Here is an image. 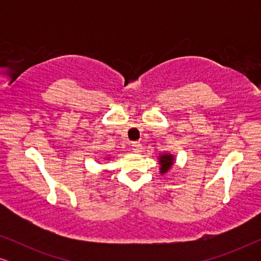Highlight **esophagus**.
I'll return each instance as SVG.
<instances>
[{
    "instance_id": "obj_1",
    "label": "esophagus",
    "mask_w": 261,
    "mask_h": 261,
    "mask_svg": "<svg viewBox=\"0 0 261 261\" xmlns=\"http://www.w3.org/2000/svg\"><path fill=\"white\" fill-rule=\"evenodd\" d=\"M132 149H133L135 153L141 152L142 151V145L139 144V142H132Z\"/></svg>"
}]
</instances>
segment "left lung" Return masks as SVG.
Returning a JSON list of instances; mask_svg holds the SVG:
<instances>
[{"label": "left lung", "mask_w": 261, "mask_h": 261, "mask_svg": "<svg viewBox=\"0 0 261 261\" xmlns=\"http://www.w3.org/2000/svg\"><path fill=\"white\" fill-rule=\"evenodd\" d=\"M159 160H160V165H162V169H160V170H162V171H160L162 173L167 172V170H169L171 165L173 164V158H172V155H170V154L162 155L159 158Z\"/></svg>", "instance_id": "8db88e82"}]
</instances>
